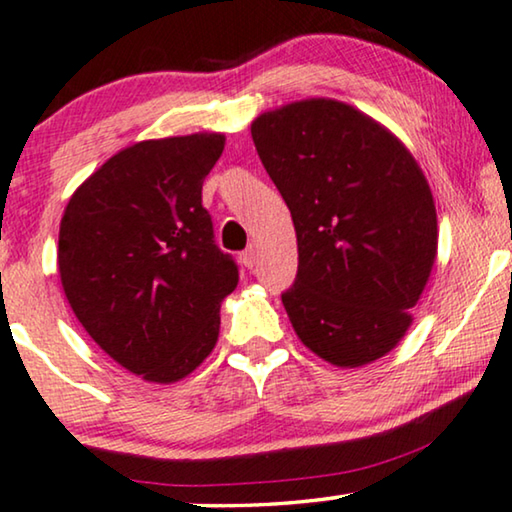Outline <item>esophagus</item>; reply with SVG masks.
Segmentation results:
<instances>
[{
	"label": "esophagus",
	"instance_id": "34e87169",
	"mask_svg": "<svg viewBox=\"0 0 512 512\" xmlns=\"http://www.w3.org/2000/svg\"><path fill=\"white\" fill-rule=\"evenodd\" d=\"M239 259H241L243 266H248V269H250V266H255V262H257V246H248L246 250H243Z\"/></svg>",
	"mask_w": 512,
	"mask_h": 512
}]
</instances>
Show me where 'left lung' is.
<instances>
[{
    "label": "left lung",
    "mask_w": 512,
    "mask_h": 512,
    "mask_svg": "<svg viewBox=\"0 0 512 512\" xmlns=\"http://www.w3.org/2000/svg\"><path fill=\"white\" fill-rule=\"evenodd\" d=\"M250 134L297 232L283 306L299 341L341 369L385 357L413 325L438 255L420 164L385 125L329 97L259 113Z\"/></svg>",
    "instance_id": "obj_1"
}]
</instances>
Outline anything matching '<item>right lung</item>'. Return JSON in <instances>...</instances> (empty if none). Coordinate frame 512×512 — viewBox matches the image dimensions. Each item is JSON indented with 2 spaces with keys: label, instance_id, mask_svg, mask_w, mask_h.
Listing matches in <instances>:
<instances>
[{
  "label": "right lung",
  "instance_id": "obj_1",
  "mask_svg": "<svg viewBox=\"0 0 512 512\" xmlns=\"http://www.w3.org/2000/svg\"><path fill=\"white\" fill-rule=\"evenodd\" d=\"M222 150L220 132L136 141L85 178L64 208V297L92 341L146 383H178L211 355L220 306L239 283L201 206Z\"/></svg>",
  "mask_w": 512,
  "mask_h": 512
}]
</instances>
